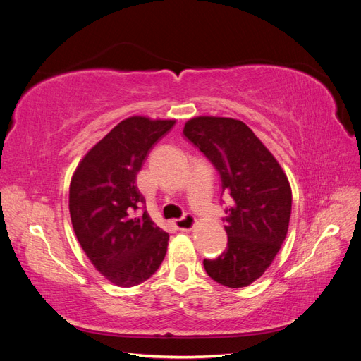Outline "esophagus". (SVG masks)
Instances as JSON below:
<instances>
[{"instance_id":"esophagus-1","label":"esophagus","mask_w":361,"mask_h":361,"mask_svg":"<svg viewBox=\"0 0 361 361\" xmlns=\"http://www.w3.org/2000/svg\"><path fill=\"white\" fill-rule=\"evenodd\" d=\"M195 224H197V220H195V218L191 214L183 215L182 218H179V220L176 221L178 228H179V231H183V232L192 231V228L195 227Z\"/></svg>"}]
</instances>
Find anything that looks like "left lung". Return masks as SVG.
<instances>
[{
    "instance_id": "obj_1",
    "label": "left lung",
    "mask_w": 361,
    "mask_h": 361,
    "mask_svg": "<svg viewBox=\"0 0 361 361\" xmlns=\"http://www.w3.org/2000/svg\"><path fill=\"white\" fill-rule=\"evenodd\" d=\"M183 134L214 164L223 192L233 199L224 218L227 248L216 259H204V269L223 286L245 288L269 268L286 239L292 211L286 173L238 118L192 117Z\"/></svg>"
}]
</instances>
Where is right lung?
I'll list each match as a JSON object with an SVG mask.
<instances>
[{
  "instance_id": "add662e5",
  "label": "right lung",
  "mask_w": 361,
  "mask_h": 361,
  "mask_svg": "<svg viewBox=\"0 0 361 361\" xmlns=\"http://www.w3.org/2000/svg\"><path fill=\"white\" fill-rule=\"evenodd\" d=\"M174 118L133 116L122 120L87 152L69 187L73 232L101 274L120 288L147 280L167 253L169 233L152 221L137 187V174Z\"/></svg>"
}]
</instances>
